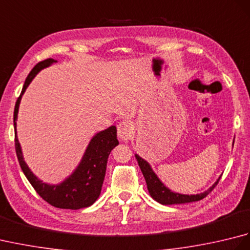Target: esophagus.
<instances>
[{"instance_id": "1", "label": "esophagus", "mask_w": 250, "mask_h": 250, "mask_svg": "<svg viewBox=\"0 0 250 250\" xmlns=\"http://www.w3.org/2000/svg\"><path fill=\"white\" fill-rule=\"evenodd\" d=\"M118 137L122 142H129L134 135V125L130 121H122L118 125Z\"/></svg>"}]
</instances>
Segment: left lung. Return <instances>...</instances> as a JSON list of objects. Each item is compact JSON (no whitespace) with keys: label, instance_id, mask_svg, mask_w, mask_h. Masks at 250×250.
<instances>
[{"label":"left lung","instance_id":"left-lung-1","mask_svg":"<svg viewBox=\"0 0 250 250\" xmlns=\"http://www.w3.org/2000/svg\"><path fill=\"white\" fill-rule=\"evenodd\" d=\"M233 144H234V141H233ZM135 158L141 167V171L145 177L148 192H149L150 196L153 200L157 201L158 203H160L162 205L185 204V203H190V202H196L204 199L205 196L216 187V185L218 184L219 179L221 178V175H220L218 179L211 185V187H209L206 191H204V192H201L198 194L178 193V192H175V191H172L161 182V179L158 177V175L155 173V171H153L150 164L148 163L145 159L140 157L137 153H135Z\"/></svg>","mask_w":250,"mask_h":250}]
</instances>
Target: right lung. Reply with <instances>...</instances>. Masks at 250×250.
Segmentation results:
<instances>
[{
  "label": "right lung",
  "instance_id": "right-lung-1",
  "mask_svg": "<svg viewBox=\"0 0 250 250\" xmlns=\"http://www.w3.org/2000/svg\"><path fill=\"white\" fill-rule=\"evenodd\" d=\"M56 62L57 60L55 59H47L39 62L32 68L25 79L22 91L16 102L14 111L16 153H17L19 164L25 177L28 178L36 192L46 202L58 208L81 209L91 206L101 194L109 153L119 144L117 140L116 126L110 125L109 128L95 133L90 140L76 168L62 182L55 185L44 183L31 171L24 161L22 149H21L17 136V118L21 98L37 74Z\"/></svg>",
  "mask_w": 250,
  "mask_h": 250
}]
</instances>
